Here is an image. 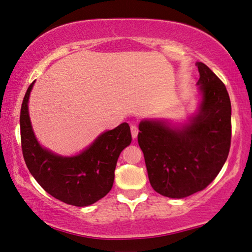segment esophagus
<instances>
[{
	"mask_svg": "<svg viewBox=\"0 0 252 252\" xmlns=\"http://www.w3.org/2000/svg\"><path fill=\"white\" fill-rule=\"evenodd\" d=\"M130 129H131V134H132V138L135 139V138H137V135H138V132H139L138 126L135 125H131Z\"/></svg>",
	"mask_w": 252,
	"mask_h": 252,
	"instance_id": "1",
	"label": "esophagus"
}]
</instances>
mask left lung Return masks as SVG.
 Segmentation results:
<instances>
[{
    "label": "left lung",
    "instance_id": "left-lung-1",
    "mask_svg": "<svg viewBox=\"0 0 252 252\" xmlns=\"http://www.w3.org/2000/svg\"><path fill=\"white\" fill-rule=\"evenodd\" d=\"M202 101L189 123L175 127L145 120L138 142L153 189L163 196L183 198L214 181L231 146V102L225 85L205 63H196Z\"/></svg>",
    "mask_w": 252,
    "mask_h": 252
}]
</instances>
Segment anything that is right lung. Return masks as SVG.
I'll return each instance as SVG.
<instances>
[{
    "instance_id": "1",
    "label": "right lung",
    "mask_w": 252,
    "mask_h": 252,
    "mask_svg": "<svg viewBox=\"0 0 252 252\" xmlns=\"http://www.w3.org/2000/svg\"><path fill=\"white\" fill-rule=\"evenodd\" d=\"M33 83L28 87L20 112L21 147L28 169L39 185L59 201L81 207L93 204L113 186L119 156L132 140L130 126L125 122L105 131L73 157L51 153L39 145L30 122L28 101Z\"/></svg>"
}]
</instances>
